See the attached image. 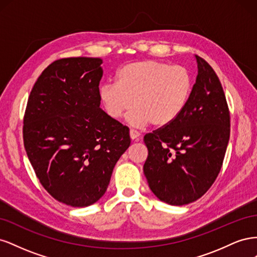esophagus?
<instances>
[{
    "mask_svg": "<svg viewBox=\"0 0 257 257\" xmlns=\"http://www.w3.org/2000/svg\"><path fill=\"white\" fill-rule=\"evenodd\" d=\"M130 137H131L132 141L137 142V141H139V138H141V134H139L137 131L131 130V131H130Z\"/></svg>",
    "mask_w": 257,
    "mask_h": 257,
    "instance_id": "34e87169",
    "label": "esophagus"
}]
</instances>
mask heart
Instances as JSON below:
<instances>
[{"label": "heart", "mask_w": 257, "mask_h": 257, "mask_svg": "<svg viewBox=\"0 0 257 257\" xmlns=\"http://www.w3.org/2000/svg\"><path fill=\"white\" fill-rule=\"evenodd\" d=\"M193 76L188 68L155 60L134 62L120 68L115 83L98 90L104 110L113 120L121 119L132 105L127 122L134 127L152 123L165 127L175 122L188 106L193 92Z\"/></svg>", "instance_id": "obj_1"}]
</instances>
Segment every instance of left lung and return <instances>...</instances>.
<instances>
[{
  "instance_id": "obj_1",
  "label": "left lung",
  "mask_w": 257,
  "mask_h": 257,
  "mask_svg": "<svg viewBox=\"0 0 257 257\" xmlns=\"http://www.w3.org/2000/svg\"><path fill=\"white\" fill-rule=\"evenodd\" d=\"M195 59L197 77L184 111L144 137L148 184L160 200L173 206L193 203L210 189L229 141V111L219 77L204 59Z\"/></svg>"
}]
</instances>
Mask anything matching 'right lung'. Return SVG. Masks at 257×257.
Here are the masks:
<instances>
[{
    "instance_id": "add662e5",
    "label": "right lung",
    "mask_w": 257,
    "mask_h": 257,
    "mask_svg": "<svg viewBox=\"0 0 257 257\" xmlns=\"http://www.w3.org/2000/svg\"><path fill=\"white\" fill-rule=\"evenodd\" d=\"M99 58L54 61L30 93L23 143L50 195L71 207L102 197L112 170L131 145L128 128L100 109Z\"/></svg>"
}]
</instances>
